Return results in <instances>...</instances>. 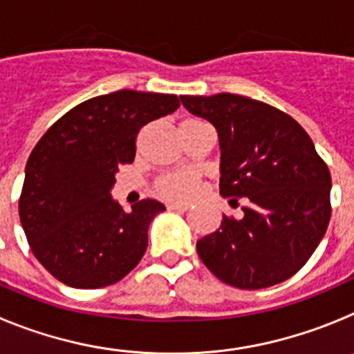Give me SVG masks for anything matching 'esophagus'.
Returning <instances> with one entry per match:
<instances>
[{
  "mask_svg": "<svg viewBox=\"0 0 354 354\" xmlns=\"http://www.w3.org/2000/svg\"><path fill=\"white\" fill-rule=\"evenodd\" d=\"M167 207L168 211H187L192 205L186 204V202H171V204H168Z\"/></svg>",
  "mask_w": 354,
  "mask_h": 354,
  "instance_id": "1",
  "label": "esophagus"
}]
</instances>
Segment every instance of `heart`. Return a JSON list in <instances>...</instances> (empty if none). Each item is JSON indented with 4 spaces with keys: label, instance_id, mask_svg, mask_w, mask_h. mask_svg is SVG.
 <instances>
[{
    "label": "heart",
    "instance_id": "b5f03b06",
    "mask_svg": "<svg viewBox=\"0 0 354 354\" xmlns=\"http://www.w3.org/2000/svg\"><path fill=\"white\" fill-rule=\"evenodd\" d=\"M156 189L165 198H187L196 192V179L189 171H171V174L162 175L161 179H158Z\"/></svg>",
    "mask_w": 354,
    "mask_h": 354
}]
</instances>
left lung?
Segmentation results:
<instances>
[{
	"label": "left lung",
	"instance_id": "obj_1",
	"mask_svg": "<svg viewBox=\"0 0 354 354\" xmlns=\"http://www.w3.org/2000/svg\"><path fill=\"white\" fill-rule=\"evenodd\" d=\"M211 122L220 142V195L246 198L245 216H223L196 241L221 282L239 289L277 286L301 270L330 223L331 177L298 122L266 102L234 93L180 95Z\"/></svg>",
	"mask_w": 354,
	"mask_h": 354
}]
</instances>
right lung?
<instances>
[{
    "instance_id": "add662e5",
    "label": "right lung",
    "mask_w": 354,
    "mask_h": 354,
    "mask_svg": "<svg viewBox=\"0 0 354 354\" xmlns=\"http://www.w3.org/2000/svg\"><path fill=\"white\" fill-rule=\"evenodd\" d=\"M171 93L120 90L81 102L37 143L24 170L19 216L37 261L60 282L99 289L142 261L149 225L165 211L147 198L126 212L111 196L145 124L179 108Z\"/></svg>"
}]
</instances>
